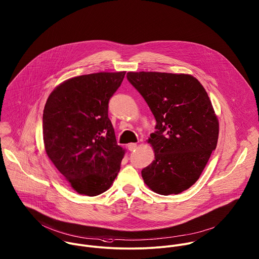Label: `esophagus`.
<instances>
[{"instance_id": "obj_1", "label": "esophagus", "mask_w": 259, "mask_h": 259, "mask_svg": "<svg viewBox=\"0 0 259 259\" xmlns=\"http://www.w3.org/2000/svg\"><path fill=\"white\" fill-rule=\"evenodd\" d=\"M127 147L130 151H135V149H137V144L136 143H129Z\"/></svg>"}]
</instances>
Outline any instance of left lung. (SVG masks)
<instances>
[{"label":"left lung","mask_w":259,"mask_h":259,"mask_svg":"<svg viewBox=\"0 0 259 259\" xmlns=\"http://www.w3.org/2000/svg\"><path fill=\"white\" fill-rule=\"evenodd\" d=\"M156 119L148 143L155 159L142 171L145 184L162 195L178 194L200 177L218 140L219 124L200 82L188 74L128 72Z\"/></svg>","instance_id":"obj_1"}]
</instances>
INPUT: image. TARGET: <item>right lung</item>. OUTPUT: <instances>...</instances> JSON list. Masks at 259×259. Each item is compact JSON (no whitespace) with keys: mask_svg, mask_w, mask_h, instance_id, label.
I'll return each mask as SVG.
<instances>
[{"mask_svg":"<svg viewBox=\"0 0 259 259\" xmlns=\"http://www.w3.org/2000/svg\"><path fill=\"white\" fill-rule=\"evenodd\" d=\"M126 72H100L68 79L54 89L43 114L45 150L79 194L96 196L110 188L125 150L108 117L110 98Z\"/></svg>","mask_w":259,"mask_h":259,"instance_id":"1","label":"right lung"}]
</instances>
